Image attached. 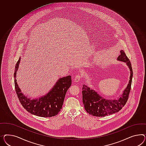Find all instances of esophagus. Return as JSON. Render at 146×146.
I'll list each match as a JSON object with an SVG mask.
<instances>
[{
  "mask_svg": "<svg viewBox=\"0 0 146 146\" xmlns=\"http://www.w3.org/2000/svg\"><path fill=\"white\" fill-rule=\"evenodd\" d=\"M81 79V75L80 74H78L75 76V79H74V81L75 82H78Z\"/></svg>",
  "mask_w": 146,
  "mask_h": 146,
  "instance_id": "1",
  "label": "esophagus"
}]
</instances>
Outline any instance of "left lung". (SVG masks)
<instances>
[{"label": "left lung", "mask_w": 146, "mask_h": 146, "mask_svg": "<svg viewBox=\"0 0 146 146\" xmlns=\"http://www.w3.org/2000/svg\"><path fill=\"white\" fill-rule=\"evenodd\" d=\"M121 55L117 60L126 63L130 71V80L122 94L117 98L108 99L103 97L94 89L83 84L82 87V100L84 108L89 114L97 117H104L119 111L122 108L128 99L131 90L133 71L131 64L125 52L120 51Z\"/></svg>", "instance_id": "obj_1"}]
</instances>
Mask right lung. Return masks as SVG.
<instances>
[{"instance_id":"obj_1","label":"right lung","mask_w":146,"mask_h":146,"mask_svg":"<svg viewBox=\"0 0 146 146\" xmlns=\"http://www.w3.org/2000/svg\"><path fill=\"white\" fill-rule=\"evenodd\" d=\"M21 57L16 63L14 78L15 91L22 105L31 114L40 117H49L57 115L62 108L66 93L71 86V75L58 79L47 94L31 99L24 95L17 83L16 72Z\"/></svg>"}]
</instances>
